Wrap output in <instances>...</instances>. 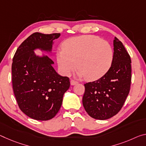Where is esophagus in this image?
<instances>
[{
    "label": "esophagus",
    "instance_id": "obj_1",
    "mask_svg": "<svg viewBox=\"0 0 146 146\" xmlns=\"http://www.w3.org/2000/svg\"><path fill=\"white\" fill-rule=\"evenodd\" d=\"M70 83H71V86H74V85H75L76 84H77V82L75 81V80H71Z\"/></svg>",
    "mask_w": 146,
    "mask_h": 146
}]
</instances>
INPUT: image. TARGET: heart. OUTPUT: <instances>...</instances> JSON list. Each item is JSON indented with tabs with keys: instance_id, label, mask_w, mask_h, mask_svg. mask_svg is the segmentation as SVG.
<instances>
[{
	"instance_id": "1",
	"label": "heart",
	"mask_w": 146,
	"mask_h": 146,
	"mask_svg": "<svg viewBox=\"0 0 146 146\" xmlns=\"http://www.w3.org/2000/svg\"><path fill=\"white\" fill-rule=\"evenodd\" d=\"M62 47L63 49L56 53V60L61 73L66 76L70 75L77 66L78 77L96 80L103 77L112 64V47L99 37H73L65 41Z\"/></svg>"
}]
</instances>
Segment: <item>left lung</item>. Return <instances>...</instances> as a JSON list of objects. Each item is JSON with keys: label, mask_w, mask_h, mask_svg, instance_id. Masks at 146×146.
Instances as JSON below:
<instances>
[{"label": "left lung", "mask_w": 146, "mask_h": 146, "mask_svg": "<svg viewBox=\"0 0 146 146\" xmlns=\"http://www.w3.org/2000/svg\"><path fill=\"white\" fill-rule=\"evenodd\" d=\"M113 45L114 58L108 72L98 80L84 84L83 106L90 116L96 119H107L117 114L130 90V56L116 37Z\"/></svg>", "instance_id": "obj_1"}]
</instances>
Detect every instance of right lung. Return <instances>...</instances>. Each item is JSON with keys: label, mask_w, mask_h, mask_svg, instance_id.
Instances as JSON below:
<instances>
[{"label": "right lung", "mask_w": 146, "mask_h": 146, "mask_svg": "<svg viewBox=\"0 0 146 146\" xmlns=\"http://www.w3.org/2000/svg\"><path fill=\"white\" fill-rule=\"evenodd\" d=\"M60 36L35 32L21 44L13 56V92L20 109L34 119L46 121L54 117L70 86L69 78L58 74L49 57L35 53L40 50L51 54L54 41Z\"/></svg>", "instance_id": "right-lung-1"}]
</instances>
